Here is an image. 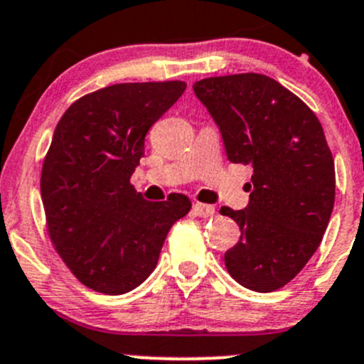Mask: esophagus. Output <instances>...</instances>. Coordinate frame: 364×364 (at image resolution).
I'll return each mask as SVG.
<instances>
[{
    "label": "esophagus",
    "mask_w": 364,
    "mask_h": 364,
    "mask_svg": "<svg viewBox=\"0 0 364 364\" xmlns=\"http://www.w3.org/2000/svg\"><path fill=\"white\" fill-rule=\"evenodd\" d=\"M193 213L197 215V217L200 218H206V217H211V215H215V208L210 206V204H200V203H196L193 204Z\"/></svg>",
    "instance_id": "obj_1"
}]
</instances>
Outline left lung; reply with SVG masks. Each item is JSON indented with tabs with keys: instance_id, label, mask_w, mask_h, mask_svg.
Here are the masks:
<instances>
[{
	"instance_id": "obj_1",
	"label": "left lung",
	"mask_w": 364,
	"mask_h": 364,
	"mask_svg": "<svg viewBox=\"0 0 364 364\" xmlns=\"http://www.w3.org/2000/svg\"><path fill=\"white\" fill-rule=\"evenodd\" d=\"M193 92L220 129L229 160L254 168L249 204L220 210L242 231L224 254L225 268L249 290H279L318 249L333 213L334 160L322 124L264 74L206 77Z\"/></svg>"
}]
</instances>
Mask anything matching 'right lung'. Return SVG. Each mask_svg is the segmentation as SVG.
I'll return each instance as SVG.
<instances>
[{
	"instance_id": "add662e5",
	"label": "right lung",
	"mask_w": 364,
	"mask_h": 364,
	"mask_svg": "<svg viewBox=\"0 0 364 364\" xmlns=\"http://www.w3.org/2000/svg\"><path fill=\"white\" fill-rule=\"evenodd\" d=\"M185 81L119 83L67 108L41 176L48 231L85 287L107 295L151 276L172 224L192 208L172 193L153 203L132 185L151 126L183 96Z\"/></svg>"
}]
</instances>
